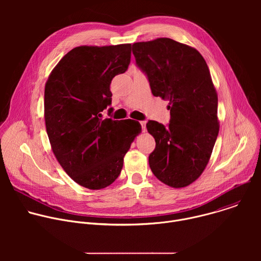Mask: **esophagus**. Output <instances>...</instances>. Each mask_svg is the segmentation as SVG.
<instances>
[{"mask_svg": "<svg viewBox=\"0 0 261 261\" xmlns=\"http://www.w3.org/2000/svg\"><path fill=\"white\" fill-rule=\"evenodd\" d=\"M145 124H146V122H145V121H141V122H140V125H141V129H142V132H145V131H146V127H145Z\"/></svg>", "mask_w": 261, "mask_h": 261, "instance_id": "34e87169", "label": "esophagus"}]
</instances>
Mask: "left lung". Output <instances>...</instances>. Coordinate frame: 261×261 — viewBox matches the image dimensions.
<instances>
[{
  "instance_id": "1",
  "label": "left lung",
  "mask_w": 261,
  "mask_h": 261,
  "mask_svg": "<svg viewBox=\"0 0 261 261\" xmlns=\"http://www.w3.org/2000/svg\"><path fill=\"white\" fill-rule=\"evenodd\" d=\"M132 51L152 94L169 101L168 126L146 124L156 141L150 167L169 187H187L206 167L220 127L218 95L206 62L195 48L170 38L136 42Z\"/></svg>"
}]
</instances>
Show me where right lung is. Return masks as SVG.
I'll use <instances>...</instances> for the list:
<instances>
[{
  "instance_id": "right-lung-1",
  "label": "right lung",
  "mask_w": 261,
  "mask_h": 261,
  "mask_svg": "<svg viewBox=\"0 0 261 261\" xmlns=\"http://www.w3.org/2000/svg\"><path fill=\"white\" fill-rule=\"evenodd\" d=\"M131 44L77 46L49 74L44 119L51 150L79 185L100 190L121 173L124 157L140 133L133 120L102 119L111 104L110 84L130 64Z\"/></svg>"
}]
</instances>
